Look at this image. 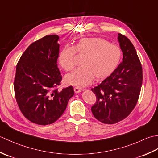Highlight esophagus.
Instances as JSON below:
<instances>
[{
  "mask_svg": "<svg viewBox=\"0 0 158 158\" xmlns=\"http://www.w3.org/2000/svg\"><path fill=\"white\" fill-rule=\"evenodd\" d=\"M73 90H74V92L78 93H80L82 91V89L78 87V86H76V87H74V89H73Z\"/></svg>",
  "mask_w": 158,
  "mask_h": 158,
  "instance_id": "1",
  "label": "esophagus"
}]
</instances>
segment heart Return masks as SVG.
Listing matches in <instances>:
<instances>
[{
	"label": "heart",
	"instance_id": "obj_1",
	"mask_svg": "<svg viewBox=\"0 0 158 158\" xmlns=\"http://www.w3.org/2000/svg\"><path fill=\"white\" fill-rule=\"evenodd\" d=\"M84 56L83 66L67 75L65 81L71 85L85 86L94 78L103 80L110 76L119 64L122 51L117 45L110 44L100 37L82 38L74 46L64 47L58 58L60 67L69 72L76 65L75 54Z\"/></svg>",
	"mask_w": 158,
	"mask_h": 158
}]
</instances>
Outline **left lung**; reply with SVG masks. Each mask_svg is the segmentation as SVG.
<instances>
[{"instance_id": "left-lung-1", "label": "left lung", "mask_w": 158, "mask_h": 158, "mask_svg": "<svg viewBox=\"0 0 158 158\" xmlns=\"http://www.w3.org/2000/svg\"><path fill=\"white\" fill-rule=\"evenodd\" d=\"M123 60L114 72L92 91L97 98L91 107L93 116L102 123L114 124L126 118L136 106L143 82L140 61L133 44L118 33Z\"/></svg>"}]
</instances>
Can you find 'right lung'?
Masks as SVG:
<instances>
[{
    "instance_id": "1",
    "label": "right lung",
    "mask_w": 158,
    "mask_h": 158,
    "mask_svg": "<svg viewBox=\"0 0 158 158\" xmlns=\"http://www.w3.org/2000/svg\"><path fill=\"white\" fill-rule=\"evenodd\" d=\"M57 35H46L32 43L16 66L15 97L24 117L34 123H53L65 110L74 94L72 86L62 90L57 67L59 44Z\"/></svg>"
}]
</instances>
